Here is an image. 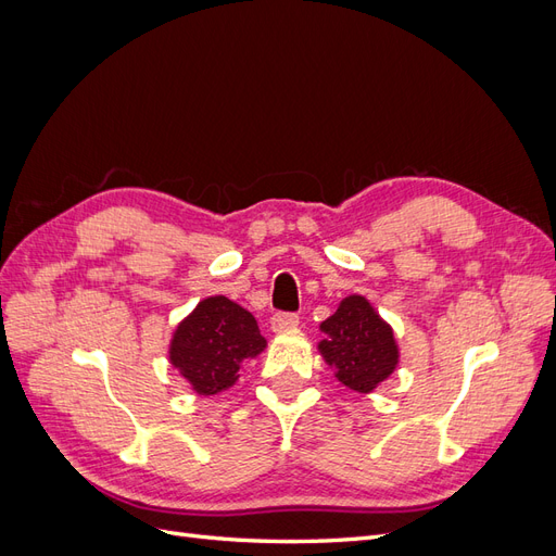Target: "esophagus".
<instances>
[{
    "mask_svg": "<svg viewBox=\"0 0 556 556\" xmlns=\"http://www.w3.org/2000/svg\"><path fill=\"white\" fill-rule=\"evenodd\" d=\"M296 325H299V315H294V313H278V315L271 317V329L276 333L294 329Z\"/></svg>",
    "mask_w": 556,
    "mask_h": 556,
    "instance_id": "esophagus-1",
    "label": "esophagus"
}]
</instances>
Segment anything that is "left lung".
Wrapping results in <instances>:
<instances>
[{
  "label": "left lung",
  "mask_w": 556,
  "mask_h": 556,
  "mask_svg": "<svg viewBox=\"0 0 556 556\" xmlns=\"http://www.w3.org/2000/svg\"><path fill=\"white\" fill-rule=\"evenodd\" d=\"M319 331L325 339L317 343V352L348 390L371 394L396 371L401 352L394 329L366 296L348 294L341 299Z\"/></svg>",
  "instance_id": "obj_1"
}]
</instances>
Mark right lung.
Here are the masks:
<instances>
[{"label": "right lung", "mask_w": 556, "mask_h": 556, "mask_svg": "<svg viewBox=\"0 0 556 556\" xmlns=\"http://www.w3.org/2000/svg\"><path fill=\"white\" fill-rule=\"evenodd\" d=\"M266 348L257 319L223 294L201 299L182 317L169 341V364L201 396H215L237 384L243 362Z\"/></svg>", "instance_id": "right-lung-1"}]
</instances>
